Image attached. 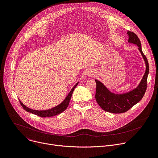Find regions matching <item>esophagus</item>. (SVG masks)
I'll use <instances>...</instances> for the list:
<instances>
[{"label":"esophagus","mask_w":158,"mask_h":158,"mask_svg":"<svg viewBox=\"0 0 158 158\" xmlns=\"http://www.w3.org/2000/svg\"><path fill=\"white\" fill-rule=\"evenodd\" d=\"M94 74H95V72L92 69H89L86 72V75L88 77H92L94 76Z\"/></svg>","instance_id":"34e87169"}]
</instances>
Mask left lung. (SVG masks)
I'll return each mask as SVG.
<instances>
[{
    "label": "left lung",
    "instance_id": "8db88e82",
    "mask_svg": "<svg viewBox=\"0 0 158 158\" xmlns=\"http://www.w3.org/2000/svg\"><path fill=\"white\" fill-rule=\"evenodd\" d=\"M127 35L128 42L138 46L146 65L145 73L138 86L126 93L115 94L109 90L102 82L95 79L97 102L103 110L114 114H121L128 111L142 99L146 90L147 78L149 74V64L147 58L142 51L141 42L137 35L130 31L127 32Z\"/></svg>",
    "mask_w": 158,
    "mask_h": 158
}]
</instances>
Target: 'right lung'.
Returning <instances> with one entry per match:
<instances>
[{
	"label": "right lung",
	"mask_w": 158,
	"mask_h": 158,
	"mask_svg": "<svg viewBox=\"0 0 158 158\" xmlns=\"http://www.w3.org/2000/svg\"><path fill=\"white\" fill-rule=\"evenodd\" d=\"M78 84H79V82H77L74 85V86L71 89V91L69 92V94H68V95L66 96L65 99L60 104H59L58 106H57L53 108H52L51 109L45 110H37L31 109L27 107V106H25V105L21 102V100L20 99H19V101H20V103L21 104V106H22V107L28 112L36 115L41 117H53V116H55L56 115H58V114L63 112L68 108L71 98V96H72V94L73 93V91Z\"/></svg>",
	"instance_id": "1"
}]
</instances>
